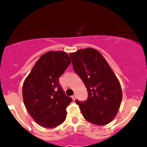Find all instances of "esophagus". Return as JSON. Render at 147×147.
<instances>
[{"instance_id":"esophagus-1","label":"esophagus","mask_w":147,"mask_h":147,"mask_svg":"<svg viewBox=\"0 0 147 147\" xmlns=\"http://www.w3.org/2000/svg\"><path fill=\"white\" fill-rule=\"evenodd\" d=\"M72 100H75V99H76V95H73L72 96Z\"/></svg>"}]
</instances>
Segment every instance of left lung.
<instances>
[{
    "label": "left lung",
    "mask_w": 147,
    "mask_h": 147,
    "mask_svg": "<svg viewBox=\"0 0 147 147\" xmlns=\"http://www.w3.org/2000/svg\"><path fill=\"white\" fill-rule=\"evenodd\" d=\"M73 69L88 92L85 102L76 100L85 120L98 126L111 123L122 100L120 82L105 58L96 49H81L69 53Z\"/></svg>",
    "instance_id": "obj_1"
}]
</instances>
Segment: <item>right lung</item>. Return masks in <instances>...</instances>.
Returning a JSON list of instances; mask_svg holds the SVG:
<instances>
[{
	"mask_svg": "<svg viewBox=\"0 0 147 147\" xmlns=\"http://www.w3.org/2000/svg\"><path fill=\"white\" fill-rule=\"evenodd\" d=\"M62 51H50L41 56L25 79L22 95L27 111L42 127L55 128L63 123L66 108L72 102L59 84V78L71 63Z\"/></svg>",
	"mask_w": 147,
	"mask_h": 147,
	"instance_id": "obj_1",
	"label": "right lung"
}]
</instances>
